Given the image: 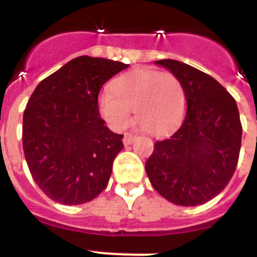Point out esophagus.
<instances>
[{
  "label": "esophagus",
  "mask_w": 257,
  "mask_h": 257,
  "mask_svg": "<svg viewBox=\"0 0 257 257\" xmlns=\"http://www.w3.org/2000/svg\"><path fill=\"white\" fill-rule=\"evenodd\" d=\"M135 139H136V136L132 135V133H125L122 141H124L125 145H129V144H132L133 141H135Z\"/></svg>",
  "instance_id": "34e87169"
}]
</instances>
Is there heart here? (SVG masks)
Segmentation results:
<instances>
[{
  "label": "heart",
  "instance_id": "obj_1",
  "mask_svg": "<svg viewBox=\"0 0 257 257\" xmlns=\"http://www.w3.org/2000/svg\"><path fill=\"white\" fill-rule=\"evenodd\" d=\"M185 90L175 74L156 69H136L113 82L98 97V109L113 129H122L135 110L136 120L153 136H163L183 121Z\"/></svg>",
  "mask_w": 257,
  "mask_h": 257
}]
</instances>
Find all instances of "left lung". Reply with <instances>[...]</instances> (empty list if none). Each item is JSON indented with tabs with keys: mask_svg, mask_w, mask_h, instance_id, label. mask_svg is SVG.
<instances>
[{
	"mask_svg": "<svg viewBox=\"0 0 257 257\" xmlns=\"http://www.w3.org/2000/svg\"><path fill=\"white\" fill-rule=\"evenodd\" d=\"M155 64L179 77L187 97L183 124L156 141L145 164L153 188L171 203L195 207L227 187L241 147V122L235 98L215 78L176 60Z\"/></svg>",
	"mask_w": 257,
	"mask_h": 257,
	"instance_id": "8db88e82",
	"label": "left lung"
}]
</instances>
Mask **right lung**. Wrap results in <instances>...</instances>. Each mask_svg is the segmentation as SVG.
<instances>
[{
    "label": "right lung",
    "mask_w": 257,
    "mask_h": 257,
    "mask_svg": "<svg viewBox=\"0 0 257 257\" xmlns=\"http://www.w3.org/2000/svg\"><path fill=\"white\" fill-rule=\"evenodd\" d=\"M129 65L106 58H73L32 93L22 121L26 163L40 189L64 205L88 203L108 185L122 135L105 126L98 93Z\"/></svg>",
    "instance_id": "add662e5"
}]
</instances>
